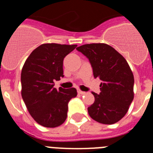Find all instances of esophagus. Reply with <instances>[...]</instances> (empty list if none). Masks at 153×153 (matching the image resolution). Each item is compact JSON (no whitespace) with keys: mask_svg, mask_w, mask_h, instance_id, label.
I'll list each match as a JSON object with an SVG mask.
<instances>
[{"mask_svg":"<svg viewBox=\"0 0 153 153\" xmlns=\"http://www.w3.org/2000/svg\"><path fill=\"white\" fill-rule=\"evenodd\" d=\"M78 93L79 94H80V95H84V94H86V92H83V91H81V90H78Z\"/></svg>","mask_w":153,"mask_h":153,"instance_id":"esophagus-1","label":"esophagus"}]
</instances>
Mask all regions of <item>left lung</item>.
Masks as SVG:
<instances>
[{"label": "left lung", "instance_id": "obj_1", "mask_svg": "<svg viewBox=\"0 0 153 153\" xmlns=\"http://www.w3.org/2000/svg\"><path fill=\"white\" fill-rule=\"evenodd\" d=\"M88 58L94 78L102 81L100 93L92 92L95 101L88 107L93 120L113 124L126 114L134 98V76L125 58L106 44H84L76 48Z\"/></svg>", "mask_w": 153, "mask_h": 153}]
</instances>
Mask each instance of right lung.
Returning a JSON list of instances; mask_svg holds the SVG:
<instances>
[{"label":"right lung","instance_id":"right-lung-1","mask_svg":"<svg viewBox=\"0 0 153 153\" xmlns=\"http://www.w3.org/2000/svg\"><path fill=\"white\" fill-rule=\"evenodd\" d=\"M77 45L44 44L28 56L21 71V96L33 120L47 128L63 124L75 88L56 90L54 80L63 77V59Z\"/></svg>","mask_w":153,"mask_h":153}]
</instances>
